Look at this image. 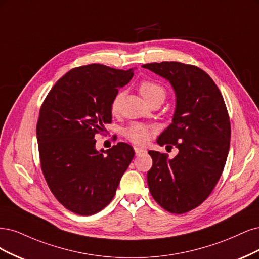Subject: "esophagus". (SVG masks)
<instances>
[{"instance_id": "esophagus-1", "label": "esophagus", "mask_w": 259, "mask_h": 259, "mask_svg": "<svg viewBox=\"0 0 259 259\" xmlns=\"http://www.w3.org/2000/svg\"><path fill=\"white\" fill-rule=\"evenodd\" d=\"M135 152H136V155H137V156H141V155H143V154L146 153V149L136 146V147H135Z\"/></svg>"}]
</instances>
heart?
<instances>
[{
    "label": "heart",
    "mask_w": 259,
    "mask_h": 259,
    "mask_svg": "<svg viewBox=\"0 0 259 259\" xmlns=\"http://www.w3.org/2000/svg\"><path fill=\"white\" fill-rule=\"evenodd\" d=\"M139 91L141 96L143 97L147 102H151L152 100L160 99L163 101L165 97V90L164 88L157 84L155 81L151 80H143L139 85ZM123 94L118 93L113 99V102L111 105V110L113 113H116L119 110V105L122 100ZM123 135L129 141L133 142L136 144H144L149 140V136H151V130L147 126L141 123H133L128 128L123 130Z\"/></svg>",
    "instance_id": "heart-1"
}]
</instances>
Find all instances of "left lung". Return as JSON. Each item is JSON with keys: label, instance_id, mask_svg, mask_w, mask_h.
Returning a JSON list of instances; mask_svg holds the SVG:
<instances>
[{"label": "left lung", "instance_id": "obj_1", "mask_svg": "<svg viewBox=\"0 0 259 259\" xmlns=\"http://www.w3.org/2000/svg\"><path fill=\"white\" fill-rule=\"evenodd\" d=\"M142 66L168 80L174 90L172 122L157 143L179 148L172 159L148 152L153 159L148 188L164 210L186 213L210 196L224 170L231 135L227 108L213 79L195 65L165 61Z\"/></svg>", "mask_w": 259, "mask_h": 259}]
</instances>
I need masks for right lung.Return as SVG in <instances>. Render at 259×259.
<instances>
[{
  "instance_id": "1",
  "label": "right lung",
  "mask_w": 259,
  "mask_h": 259,
  "mask_svg": "<svg viewBox=\"0 0 259 259\" xmlns=\"http://www.w3.org/2000/svg\"><path fill=\"white\" fill-rule=\"evenodd\" d=\"M133 72L96 63L75 68L56 82L40 107L41 171L58 201L73 213L93 215L110 203L135 157L127 143L97 151L95 140L112 122L113 99Z\"/></svg>"
}]
</instances>
